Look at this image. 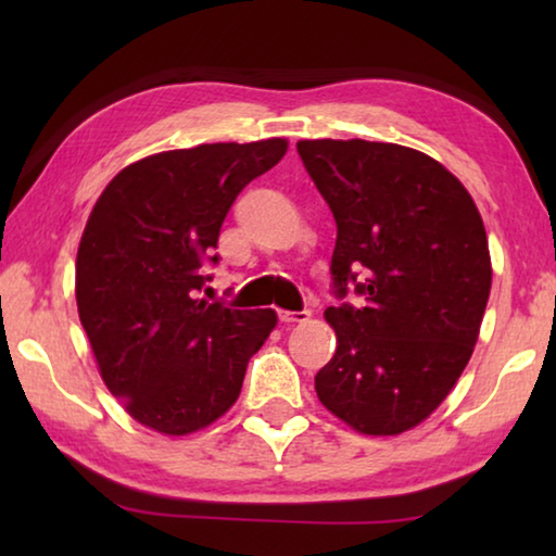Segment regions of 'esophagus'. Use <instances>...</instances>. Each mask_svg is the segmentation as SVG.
<instances>
[{"mask_svg":"<svg viewBox=\"0 0 556 556\" xmlns=\"http://www.w3.org/2000/svg\"><path fill=\"white\" fill-rule=\"evenodd\" d=\"M312 312L308 308H301V312H279V321L281 324H304L308 321Z\"/></svg>","mask_w":556,"mask_h":556,"instance_id":"34e87169","label":"esophagus"}]
</instances>
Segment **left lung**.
I'll use <instances>...</instances> for the list:
<instances>
[{
  "mask_svg": "<svg viewBox=\"0 0 556 556\" xmlns=\"http://www.w3.org/2000/svg\"><path fill=\"white\" fill-rule=\"evenodd\" d=\"M296 152L338 238L326 308L338 348L316 375L328 412L361 434H402L434 412L470 361L491 294L473 199L437 159L365 139H301Z\"/></svg>",
  "mask_w": 556,
  "mask_h": 556,
  "instance_id": "1",
  "label": "left lung"
}]
</instances>
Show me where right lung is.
<instances>
[{
	"mask_svg": "<svg viewBox=\"0 0 556 556\" xmlns=\"http://www.w3.org/2000/svg\"><path fill=\"white\" fill-rule=\"evenodd\" d=\"M287 154V139L174 149L129 164L92 208L75 260L80 324L108 390L139 425L184 437L242 390L271 308L199 299L238 193Z\"/></svg>",
	"mask_w": 556,
	"mask_h": 556,
	"instance_id": "right-lung-1",
	"label": "right lung"
}]
</instances>
